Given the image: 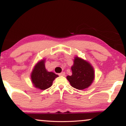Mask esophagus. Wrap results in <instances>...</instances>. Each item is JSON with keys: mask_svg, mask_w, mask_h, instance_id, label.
Returning a JSON list of instances; mask_svg holds the SVG:
<instances>
[{"mask_svg": "<svg viewBox=\"0 0 126 126\" xmlns=\"http://www.w3.org/2000/svg\"><path fill=\"white\" fill-rule=\"evenodd\" d=\"M59 76H64L65 75V73L64 72H62V73H59Z\"/></svg>", "mask_w": 126, "mask_h": 126, "instance_id": "1", "label": "esophagus"}]
</instances>
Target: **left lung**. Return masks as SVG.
I'll use <instances>...</instances> for the list:
<instances>
[{"label":"left lung","mask_w":126,"mask_h":126,"mask_svg":"<svg viewBox=\"0 0 126 126\" xmlns=\"http://www.w3.org/2000/svg\"><path fill=\"white\" fill-rule=\"evenodd\" d=\"M71 67L72 75L67 76V79L72 87L82 90L89 87L94 80V68L86 60L76 56Z\"/></svg>","instance_id":"obj_1"}]
</instances>
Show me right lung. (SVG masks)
I'll use <instances>...</instances> for the list:
<instances>
[{"instance_id":"1","label":"right lung","mask_w":126,"mask_h":126,"mask_svg":"<svg viewBox=\"0 0 126 126\" xmlns=\"http://www.w3.org/2000/svg\"><path fill=\"white\" fill-rule=\"evenodd\" d=\"M44 63V59L38 62L34 66L31 75L34 86L41 90H45L51 86L53 80L59 76L53 72L47 71Z\"/></svg>"}]
</instances>
